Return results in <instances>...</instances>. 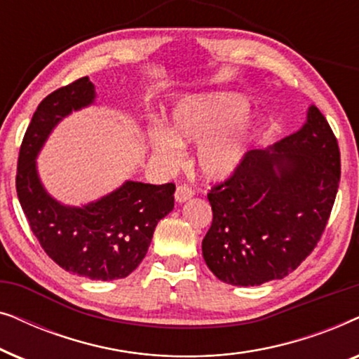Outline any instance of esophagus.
Wrapping results in <instances>:
<instances>
[{
  "label": "esophagus",
  "instance_id": "esophagus-1",
  "mask_svg": "<svg viewBox=\"0 0 359 359\" xmlns=\"http://www.w3.org/2000/svg\"><path fill=\"white\" fill-rule=\"evenodd\" d=\"M193 196H194V189L189 188L188 184H180L178 188H176L175 198L178 203H186V201L193 198Z\"/></svg>",
  "mask_w": 359,
  "mask_h": 359
}]
</instances>
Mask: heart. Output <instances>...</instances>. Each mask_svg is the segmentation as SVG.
<instances>
[{"mask_svg": "<svg viewBox=\"0 0 359 359\" xmlns=\"http://www.w3.org/2000/svg\"><path fill=\"white\" fill-rule=\"evenodd\" d=\"M248 104L235 95L191 97L173 112V132L156 129L150 142L155 154L166 165L180 160L183 145L203 142L198 165L204 176L222 180L238 168L250 149V126L242 119Z\"/></svg>", "mask_w": 359, "mask_h": 359, "instance_id": "obj_1", "label": "heart"}]
</instances>
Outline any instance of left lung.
Listing matches in <instances>:
<instances>
[{
  "instance_id": "1",
  "label": "left lung",
  "mask_w": 359,
  "mask_h": 359,
  "mask_svg": "<svg viewBox=\"0 0 359 359\" xmlns=\"http://www.w3.org/2000/svg\"><path fill=\"white\" fill-rule=\"evenodd\" d=\"M271 150H250L208 193L212 224L203 255L210 271L233 286L294 271L317 247L337 198L340 149L318 107Z\"/></svg>"
}]
</instances>
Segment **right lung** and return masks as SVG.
Masks as SVG:
<instances>
[{"label": "right lung", "instance_id": "obj_1", "mask_svg": "<svg viewBox=\"0 0 359 359\" xmlns=\"http://www.w3.org/2000/svg\"><path fill=\"white\" fill-rule=\"evenodd\" d=\"M95 100L88 76L43 97L19 149L16 191L32 233L65 271L96 281L129 276L145 258L155 227L175 208V184L127 181L119 189L83 208H67L46 193L36 155L62 117Z\"/></svg>", "mask_w": 359, "mask_h": 359}]
</instances>
